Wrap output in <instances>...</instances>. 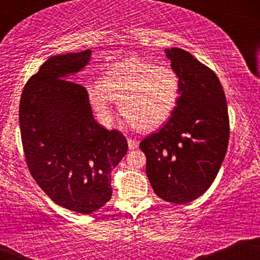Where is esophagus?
I'll use <instances>...</instances> for the list:
<instances>
[{
    "label": "esophagus",
    "instance_id": "esophagus-1",
    "mask_svg": "<svg viewBox=\"0 0 260 260\" xmlns=\"http://www.w3.org/2000/svg\"><path fill=\"white\" fill-rule=\"evenodd\" d=\"M127 142H128V148H129V150H133V149H136L137 147H138V144H139L138 140L132 139V138H128Z\"/></svg>",
    "mask_w": 260,
    "mask_h": 260
}]
</instances>
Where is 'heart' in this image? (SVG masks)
<instances>
[{
    "mask_svg": "<svg viewBox=\"0 0 260 260\" xmlns=\"http://www.w3.org/2000/svg\"><path fill=\"white\" fill-rule=\"evenodd\" d=\"M180 95V76L171 66L139 58L115 64L100 84L88 89L92 109L105 126L113 123L116 103L126 120L139 131H153L169 121Z\"/></svg>",
    "mask_w": 260,
    "mask_h": 260,
    "instance_id": "b5f03b06",
    "label": "heart"
}]
</instances>
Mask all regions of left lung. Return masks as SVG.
Masks as SVG:
<instances>
[{
    "mask_svg": "<svg viewBox=\"0 0 260 260\" xmlns=\"http://www.w3.org/2000/svg\"><path fill=\"white\" fill-rule=\"evenodd\" d=\"M181 79L178 105L159 132L142 140L155 194L174 204L201 197L215 180L229 145L225 92L216 74L178 47L165 50Z\"/></svg>",
    "mask_w": 260,
    "mask_h": 260,
    "instance_id": "1",
    "label": "left lung"
}]
</instances>
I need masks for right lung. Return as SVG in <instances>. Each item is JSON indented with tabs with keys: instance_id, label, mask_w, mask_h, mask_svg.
I'll return each mask as SVG.
<instances>
[{
	"instance_id": "1",
	"label": "right lung",
	"mask_w": 260,
	"mask_h": 260,
	"mask_svg": "<svg viewBox=\"0 0 260 260\" xmlns=\"http://www.w3.org/2000/svg\"><path fill=\"white\" fill-rule=\"evenodd\" d=\"M91 51L52 56L26 82L19 105L29 171L59 207L90 214L111 199V171L127 154L126 137L94 120L88 91L68 80Z\"/></svg>"
}]
</instances>
